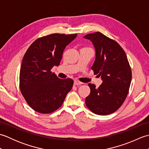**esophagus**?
I'll return each mask as SVG.
<instances>
[{
	"mask_svg": "<svg viewBox=\"0 0 149 149\" xmlns=\"http://www.w3.org/2000/svg\"><path fill=\"white\" fill-rule=\"evenodd\" d=\"M82 84V83H81L80 81H74V84L75 85V86H79V85H81Z\"/></svg>",
	"mask_w": 149,
	"mask_h": 149,
	"instance_id": "obj_1",
	"label": "esophagus"
}]
</instances>
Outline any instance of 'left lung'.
<instances>
[{
	"instance_id": "1",
	"label": "left lung",
	"mask_w": 149,
	"mask_h": 149,
	"mask_svg": "<svg viewBox=\"0 0 149 149\" xmlns=\"http://www.w3.org/2000/svg\"><path fill=\"white\" fill-rule=\"evenodd\" d=\"M84 38L93 44L95 60L91 69L103 81L98 88L88 84L90 93L85 102L95 114L109 115L121 107L127 96L132 79L131 66L124 50L116 41L100 32Z\"/></svg>"
}]
</instances>
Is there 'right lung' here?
I'll return each mask as SVG.
<instances>
[{
  "instance_id": "obj_1",
  "label": "right lung",
  "mask_w": 149,
  "mask_h": 149,
  "mask_svg": "<svg viewBox=\"0 0 149 149\" xmlns=\"http://www.w3.org/2000/svg\"><path fill=\"white\" fill-rule=\"evenodd\" d=\"M77 34H51L39 38L28 48L20 71V89L29 106L35 111L51 113L59 108L72 90V79H61L51 72L59 66L66 46Z\"/></svg>"
}]
</instances>
